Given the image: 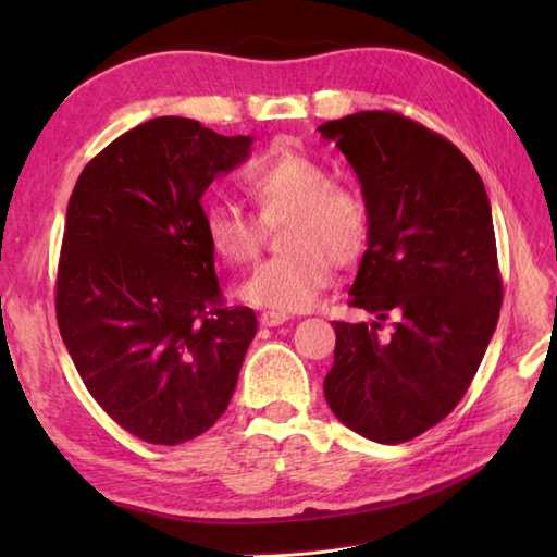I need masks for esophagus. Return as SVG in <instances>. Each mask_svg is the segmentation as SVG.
Here are the masks:
<instances>
[{
  "instance_id": "1",
  "label": "esophagus",
  "mask_w": 557,
  "mask_h": 557,
  "mask_svg": "<svg viewBox=\"0 0 557 557\" xmlns=\"http://www.w3.org/2000/svg\"><path fill=\"white\" fill-rule=\"evenodd\" d=\"M258 321H260V325H265V327H277L282 323H287L289 315L287 313H277V311H265V313H260Z\"/></svg>"
}]
</instances>
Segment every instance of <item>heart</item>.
I'll use <instances>...</instances> for the list:
<instances>
[{
    "instance_id": "b5f03b06",
    "label": "heart",
    "mask_w": 557,
    "mask_h": 557,
    "mask_svg": "<svg viewBox=\"0 0 557 557\" xmlns=\"http://www.w3.org/2000/svg\"><path fill=\"white\" fill-rule=\"evenodd\" d=\"M258 218L232 203L203 212L208 242L230 265H246L263 244V225L282 224L285 253L260 263L242 285V299L263 309L297 313L321 299L333 282V263L351 268L371 242V210L351 186L335 184L323 160L287 146L270 148L242 176Z\"/></svg>"
}]
</instances>
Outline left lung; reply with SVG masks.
<instances>
[{"mask_svg":"<svg viewBox=\"0 0 557 557\" xmlns=\"http://www.w3.org/2000/svg\"><path fill=\"white\" fill-rule=\"evenodd\" d=\"M318 132L345 152L371 210L349 304L375 315L333 323L325 399L354 433L407 443L465 397L498 325L486 188L457 146L397 112H357ZM383 320L394 321L389 334Z\"/></svg>","mask_w":557,"mask_h":557,"instance_id":"1","label":"left lung"}]
</instances>
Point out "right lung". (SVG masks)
<instances>
[{
  "mask_svg": "<svg viewBox=\"0 0 557 557\" xmlns=\"http://www.w3.org/2000/svg\"><path fill=\"white\" fill-rule=\"evenodd\" d=\"M253 136L158 116L114 138L69 198L57 323L78 375L124 431L194 441L234 395L258 330L224 306L203 194L248 158Z\"/></svg>",
  "mask_w": 557,
  "mask_h": 557,
  "instance_id": "add662e5",
  "label": "right lung"
}]
</instances>
